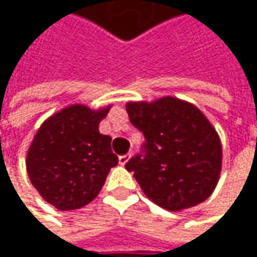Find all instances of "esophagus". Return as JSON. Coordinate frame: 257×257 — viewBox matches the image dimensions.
Segmentation results:
<instances>
[{"instance_id":"obj_1","label":"esophagus","mask_w":257,"mask_h":257,"mask_svg":"<svg viewBox=\"0 0 257 257\" xmlns=\"http://www.w3.org/2000/svg\"><path fill=\"white\" fill-rule=\"evenodd\" d=\"M129 158H131V155H122V156H119V164H120V165H126Z\"/></svg>"}]
</instances>
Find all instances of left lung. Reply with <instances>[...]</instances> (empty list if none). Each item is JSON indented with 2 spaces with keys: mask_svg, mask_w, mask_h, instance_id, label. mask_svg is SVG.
<instances>
[{
  "mask_svg": "<svg viewBox=\"0 0 257 257\" xmlns=\"http://www.w3.org/2000/svg\"><path fill=\"white\" fill-rule=\"evenodd\" d=\"M126 111L146 141L125 168L134 173L146 196L170 211L205 201L222 168L220 140L208 119L173 96L150 104L128 102Z\"/></svg>",
  "mask_w": 257,
  "mask_h": 257,
  "instance_id": "8db88e82",
  "label": "left lung"
}]
</instances>
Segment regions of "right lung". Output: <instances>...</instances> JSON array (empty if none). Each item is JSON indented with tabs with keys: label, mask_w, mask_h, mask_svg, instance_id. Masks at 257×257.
I'll use <instances>...</instances> for the list:
<instances>
[{
	"label": "right lung",
	"mask_w": 257,
	"mask_h": 257,
	"mask_svg": "<svg viewBox=\"0 0 257 257\" xmlns=\"http://www.w3.org/2000/svg\"><path fill=\"white\" fill-rule=\"evenodd\" d=\"M108 110L93 111L76 104L49 117L35 134L26 155L28 176L55 208L68 211L87 205L117 165L111 137L98 129Z\"/></svg>",
	"instance_id": "right-lung-1"
}]
</instances>
